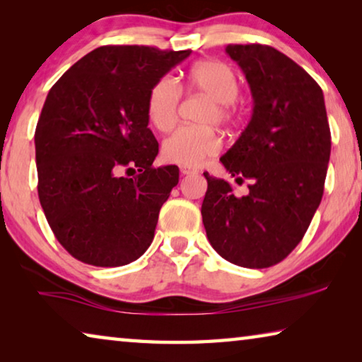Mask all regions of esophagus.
I'll list each match as a JSON object with an SVG mask.
<instances>
[{"instance_id":"obj_1","label":"esophagus","mask_w":362,"mask_h":362,"mask_svg":"<svg viewBox=\"0 0 362 362\" xmlns=\"http://www.w3.org/2000/svg\"><path fill=\"white\" fill-rule=\"evenodd\" d=\"M196 173H198V170H196V169L180 166V174H182V175H189V174H196Z\"/></svg>"}]
</instances>
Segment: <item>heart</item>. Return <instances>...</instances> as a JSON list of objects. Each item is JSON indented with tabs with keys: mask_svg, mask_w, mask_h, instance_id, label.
<instances>
[{
	"mask_svg": "<svg viewBox=\"0 0 362 362\" xmlns=\"http://www.w3.org/2000/svg\"><path fill=\"white\" fill-rule=\"evenodd\" d=\"M187 86L212 100L207 108L204 122H231L235 118L233 102L240 94L238 78L228 65L217 60H203L194 64L187 75ZM180 102V88L173 78L164 76L151 86L146 99V115L158 131L173 129L177 121V108ZM222 140L212 127L182 126L168 139H164L161 153L169 163L185 168H198L206 158L217 155Z\"/></svg>",
	"mask_w": 362,
	"mask_h": 362,
	"instance_id": "obj_1",
	"label": "heart"
}]
</instances>
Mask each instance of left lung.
<instances>
[{
    "instance_id": "8db88e82",
    "label": "left lung",
    "mask_w": 362,
    "mask_h": 362,
    "mask_svg": "<svg viewBox=\"0 0 362 362\" xmlns=\"http://www.w3.org/2000/svg\"><path fill=\"white\" fill-rule=\"evenodd\" d=\"M254 108L246 129L220 161L246 196L204 173L201 214L211 246L235 265L268 268L286 259L308 230L324 192L330 129L324 95L302 66L272 46L228 45Z\"/></svg>"
}]
</instances>
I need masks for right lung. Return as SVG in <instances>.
I'll list each match as a JSON object with an SVG mask.
<instances>
[{
	"mask_svg": "<svg viewBox=\"0 0 362 362\" xmlns=\"http://www.w3.org/2000/svg\"><path fill=\"white\" fill-rule=\"evenodd\" d=\"M189 54L102 46L49 90L35 131L38 196L57 241L75 259L122 267L150 247L179 168H153L158 142L146 99Z\"/></svg>",
	"mask_w": 362,
	"mask_h": 362,
	"instance_id": "right-lung-1",
	"label": "right lung"
}]
</instances>
